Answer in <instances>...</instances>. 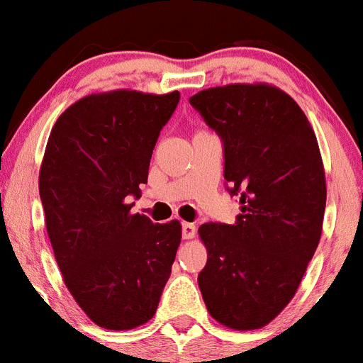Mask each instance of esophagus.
I'll return each mask as SVG.
<instances>
[{
    "instance_id": "1",
    "label": "esophagus",
    "mask_w": 363,
    "mask_h": 363,
    "mask_svg": "<svg viewBox=\"0 0 363 363\" xmlns=\"http://www.w3.org/2000/svg\"><path fill=\"white\" fill-rule=\"evenodd\" d=\"M196 235V225L190 224V222H182V236L183 240H190Z\"/></svg>"
}]
</instances>
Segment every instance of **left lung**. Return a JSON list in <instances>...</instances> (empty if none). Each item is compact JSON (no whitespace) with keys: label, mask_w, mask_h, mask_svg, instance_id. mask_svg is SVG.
<instances>
[{"label":"left lung","mask_w":363,"mask_h":363,"mask_svg":"<svg viewBox=\"0 0 363 363\" xmlns=\"http://www.w3.org/2000/svg\"><path fill=\"white\" fill-rule=\"evenodd\" d=\"M190 106L224 146L235 224L206 222L197 275L211 318L235 330L268 325L298 289L318 249L326 183L318 139L298 104L275 86L203 89Z\"/></svg>","instance_id":"obj_1"}]
</instances>
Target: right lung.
Segmentation results:
<instances>
[{"mask_svg": "<svg viewBox=\"0 0 363 363\" xmlns=\"http://www.w3.org/2000/svg\"><path fill=\"white\" fill-rule=\"evenodd\" d=\"M180 93L116 89L72 104L58 118L38 189L65 286L93 323L130 330L153 318L182 240L178 220L130 213Z\"/></svg>", "mask_w": 363, "mask_h": 363, "instance_id": "add662e5", "label": "right lung"}]
</instances>
